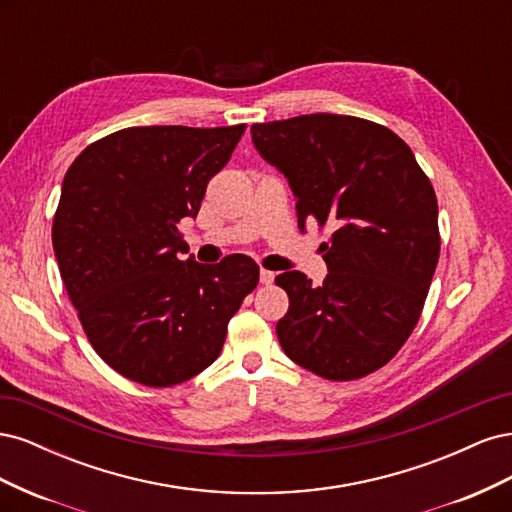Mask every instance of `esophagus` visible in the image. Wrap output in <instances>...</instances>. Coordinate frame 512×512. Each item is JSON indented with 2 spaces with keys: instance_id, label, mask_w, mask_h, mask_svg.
Here are the masks:
<instances>
[{
  "instance_id": "obj_1",
  "label": "esophagus",
  "mask_w": 512,
  "mask_h": 512,
  "mask_svg": "<svg viewBox=\"0 0 512 512\" xmlns=\"http://www.w3.org/2000/svg\"><path fill=\"white\" fill-rule=\"evenodd\" d=\"M273 280H275V273H273V271H269V269H260V284L269 286V284H273Z\"/></svg>"
}]
</instances>
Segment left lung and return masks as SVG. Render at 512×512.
Segmentation results:
<instances>
[{"mask_svg": "<svg viewBox=\"0 0 512 512\" xmlns=\"http://www.w3.org/2000/svg\"><path fill=\"white\" fill-rule=\"evenodd\" d=\"M252 141L288 179L299 228L333 226L322 286L301 271L275 277L290 299L275 327L288 359L335 382L384 367L421 318L440 258L429 177L393 130L361 117L254 123Z\"/></svg>", "mask_w": 512, "mask_h": 512, "instance_id": "1", "label": "left lung"}]
</instances>
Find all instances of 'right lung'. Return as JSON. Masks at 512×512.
<instances>
[{
    "mask_svg": "<svg viewBox=\"0 0 512 512\" xmlns=\"http://www.w3.org/2000/svg\"><path fill=\"white\" fill-rule=\"evenodd\" d=\"M245 123L143 126L91 143L61 183L53 250L89 344L123 378L175 386L218 359L228 320L256 284L250 256L200 265L177 224L196 218L209 179Z\"/></svg>",
    "mask_w": 512,
    "mask_h": 512,
    "instance_id": "obj_1",
    "label": "right lung"
}]
</instances>
